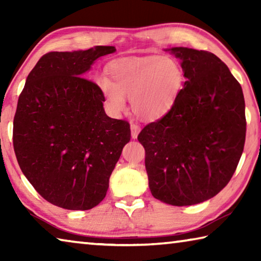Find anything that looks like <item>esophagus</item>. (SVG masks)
Here are the masks:
<instances>
[{
	"label": "esophagus",
	"mask_w": 261,
	"mask_h": 261,
	"mask_svg": "<svg viewBox=\"0 0 261 261\" xmlns=\"http://www.w3.org/2000/svg\"><path fill=\"white\" fill-rule=\"evenodd\" d=\"M130 127H131V138L137 139V137H138V134L140 132V127L137 124H134V123L130 125Z\"/></svg>",
	"instance_id": "34e87169"
}]
</instances>
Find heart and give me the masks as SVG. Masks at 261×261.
Segmentation results:
<instances>
[{
  "mask_svg": "<svg viewBox=\"0 0 261 261\" xmlns=\"http://www.w3.org/2000/svg\"><path fill=\"white\" fill-rule=\"evenodd\" d=\"M109 81L101 78L99 86L113 113L126 109L125 96L137 117L154 121L167 114L184 85V71L175 59L160 55L124 57L108 69Z\"/></svg>",
  "mask_w": 261,
  "mask_h": 261,
  "instance_id": "heart-1",
  "label": "heart"
}]
</instances>
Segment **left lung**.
Returning <instances> with one entry per match:
<instances>
[{"label": "left lung", "mask_w": 261, "mask_h": 261, "mask_svg": "<svg viewBox=\"0 0 261 261\" xmlns=\"http://www.w3.org/2000/svg\"><path fill=\"white\" fill-rule=\"evenodd\" d=\"M180 61L184 83L171 109L138 136L148 187L174 206L216 196L235 173L245 143V102L230 70L210 51L165 49Z\"/></svg>", "instance_id": "8db88e82"}]
</instances>
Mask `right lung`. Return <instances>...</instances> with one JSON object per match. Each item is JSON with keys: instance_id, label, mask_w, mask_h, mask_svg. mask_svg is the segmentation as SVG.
Returning <instances> with one entry per match:
<instances>
[{"instance_id": "right-lung-1", "label": "right lung", "mask_w": 261, "mask_h": 261, "mask_svg": "<svg viewBox=\"0 0 261 261\" xmlns=\"http://www.w3.org/2000/svg\"><path fill=\"white\" fill-rule=\"evenodd\" d=\"M113 46L43 55L26 78L14 118L21 171L50 204L86 211L100 204L130 141V125L107 116L101 88L85 74Z\"/></svg>"}]
</instances>
